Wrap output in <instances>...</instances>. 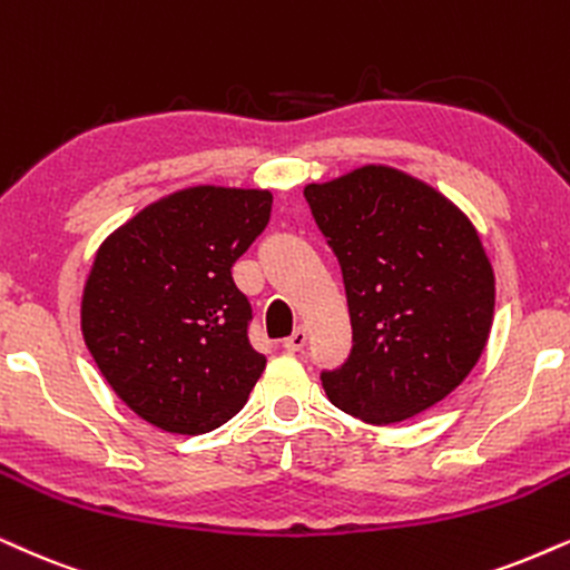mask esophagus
Listing matches in <instances>:
<instances>
[{
    "label": "esophagus",
    "mask_w": 570,
    "mask_h": 570,
    "mask_svg": "<svg viewBox=\"0 0 570 570\" xmlns=\"http://www.w3.org/2000/svg\"><path fill=\"white\" fill-rule=\"evenodd\" d=\"M305 344H307V331L302 326L294 328L292 336L284 338V350L286 352H302V350H305Z\"/></svg>",
    "instance_id": "obj_1"
}]
</instances>
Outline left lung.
<instances>
[{"mask_svg":"<svg viewBox=\"0 0 570 570\" xmlns=\"http://www.w3.org/2000/svg\"><path fill=\"white\" fill-rule=\"evenodd\" d=\"M305 199L352 321L347 363L321 373L328 400L373 426L436 405L492 328L494 273L476 228L431 186L381 165L309 184Z\"/></svg>","mask_w":570,"mask_h":570,"instance_id":"obj_1","label":"left lung"}]
</instances>
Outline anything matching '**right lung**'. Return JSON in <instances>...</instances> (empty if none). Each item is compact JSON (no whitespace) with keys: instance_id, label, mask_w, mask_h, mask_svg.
I'll return each mask as SVG.
<instances>
[{"instance_id":"obj_1","label":"right lung","mask_w":570,"mask_h":570,"mask_svg":"<svg viewBox=\"0 0 570 570\" xmlns=\"http://www.w3.org/2000/svg\"><path fill=\"white\" fill-rule=\"evenodd\" d=\"M271 191L197 186L155 202L94 257L81 328L120 400L170 434L239 413L265 371L234 263L271 220Z\"/></svg>"}]
</instances>
